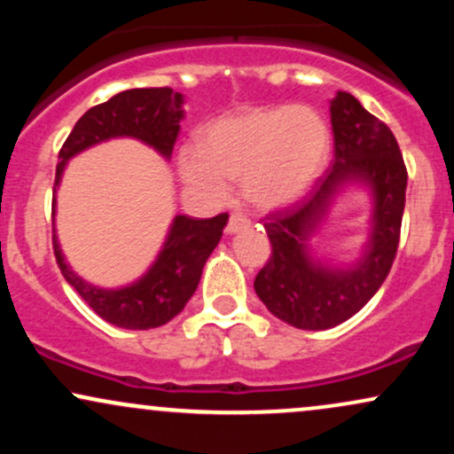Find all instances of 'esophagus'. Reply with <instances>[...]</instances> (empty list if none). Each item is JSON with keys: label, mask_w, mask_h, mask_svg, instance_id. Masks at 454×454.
<instances>
[{"label": "esophagus", "mask_w": 454, "mask_h": 454, "mask_svg": "<svg viewBox=\"0 0 454 454\" xmlns=\"http://www.w3.org/2000/svg\"><path fill=\"white\" fill-rule=\"evenodd\" d=\"M245 228H249V220L243 215V213H232L231 220H228V226H226V232L228 234H237L245 231Z\"/></svg>", "instance_id": "1"}]
</instances>
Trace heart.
Returning <instances> with one entry per match:
<instances>
[{"instance_id":"heart-1","label":"heart","mask_w":454,"mask_h":454,"mask_svg":"<svg viewBox=\"0 0 454 454\" xmlns=\"http://www.w3.org/2000/svg\"><path fill=\"white\" fill-rule=\"evenodd\" d=\"M331 134L307 106H256L211 121L196 149L179 155L184 184L200 194L226 196V181H243L249 202L279 209L309 192L325 168Z\"/></svg>"}]
</instances>
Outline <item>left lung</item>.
Here are the masks:
<instances>
[{
  "mask_svg": "<svg viewBox=\"0 0 454 454\" xmlns=\"http://www.w3.org/2000/svg\"><path fill=\"white\" fill-rule=\"evenodd\" d=\"M335 158L309 196L267 215L269 262L256 275L258 299L279 320L303 331L333 328L369 303L387 279L397 254L408 170L387 123L348 91L331 100ZM348 184L367 186L372 196L370 237L350 265H331L310 252L334 198Z\"/></svg>",
  "mask_w": 454,
  "mask_h": 454,
  "instance_id": "obj_1",
  "label": "left lung"
}]
</instances>
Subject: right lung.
Listing matches in <instances>:
<instances>
[{
	"label": "right lung",
	"instance_id": "1",
	"mask_svg": "<svg viewBox=\"0 0 454 454\" xmlns=\"http://www.w3.org/2000/svg\"><path fill=\"white\" fill-rule=\"evenodd\" d=\"M184 117V96L170 87L128 90L90 108L78 119L59 151L53 187V217L57 187L61 184L67 161L74 155L111 138H137L158 151L164 160H170L179 134V121ZM226 223V213L209 220L175 215L153 264L137 281L119 288H100L82 279L66 262L55 228L53 249L61 275L102 320L129 331H147L166 325L181 314L196 293L205 262L220 243Z\"/></svg>",
	"mask_w": 454,
	"mask_h": 454
}]
</instances>
